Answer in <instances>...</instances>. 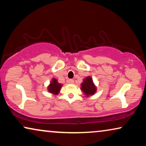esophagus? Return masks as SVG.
I'll return each mask as SVG.
<instances>
[{
  "instance_id": "obj_1",
  "label": "esophagus",
  "mask_w": 146,
  "mask_h": 146,
  "mask_svg": "<svg viewBox=\"0 0 146 146\" xmlns=\"http://www.w3.org/2000/svg\"><path fill=\"white\" fill-rule=\"evenodd\" d=\"M68 82L70 84H72L74 83V80H72V79H70L68 80Z\"/></svg>"
}]
</instances>
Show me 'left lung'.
<instances>
[{
	"mask_svg": "<svg viewBox=\"0 0 146 146\" xmlns=\"http://www.w3.org/2000/svg\"><path fill=\"white\" fill-rule=\"evenodd\" d=\"M81 89L85 95H86V96L94 94L96 91V88L94 84L91 77L88 76L84 80L83 83H82L81 84Z\"/></svg>",
	"mask_w": 146,
	"mask_h": 146,
	"instance_id": "1",
	"label": "left lung"
}]
</instances>
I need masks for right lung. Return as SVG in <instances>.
Instances as JSON below:
<instances>
[{"instance_id": "1", "label": "right lung", "mask_w": 146, "mask_h": 146, "mask_svg": "<svg viewBox=\"0 0 146 146\" xmlns=\"http://www.w3.org/2000/svg\"><path fill=\"white\" fill-rule=\"evenodd\" d=\"M62 87V85L60 84L58 82V80L56 79L53 78L52 80L51 81L50 84L48 87L49 92L52 93L54 94H58V92L60 90V88Z\"/></svg>"}]
</instances>
